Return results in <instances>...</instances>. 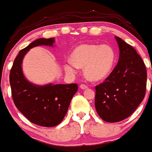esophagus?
<instances>
[{
    "label": "esophagus",
    "instance_id": "obj_1",
    "mask_svg": "<svg viewBox=\"0 0 152 152\" xmlns=\"http://www.w3.org/2000/svg\"><path fill=\"white\" fill-rule=\"evenodd\" d=\"M80 88L81 89H86V88H88V86H87V85H86V84H80Z\"/></svg>",
    "mask_w": 152,
    "mask_h": 152
}]
</instances>
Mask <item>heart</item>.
I'll use <instances>...</instances> for the list:
<instances>
[{
    "mask_svg": "<svg viewBox=\"0 0 152 152\" xmlns=\"http://www.w3.org/2000/svg\"><path fill=\"white\" fill-rule=\"evenodd\" d=\"M71 59L64 62V69L75 75L79 67L84 66V74L93 81L103 80L109 75L115 63V52L109 45L83 44L71 54Z\"/></svg>",
    "mask_w": 152,
    "mask_h": 152,
    "instance_id": "1",
    "label": "heart"
}]
</instances>
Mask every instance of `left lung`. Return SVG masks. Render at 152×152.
Segmentation results:
<instances>
[{
	"mask_svg": "<svg viewBox=\"0 0 152 152\" xmlns=\"http://www.w3.org/2000/svg\"><path fill=\"white\" fill-rule=\"evenodd\" d=\"M120 50L118 64L104 82L95 86V109L102 120L116 123L129 118L143 100L145 64L137 51L115 36Z\"/></svg>",
	"mask_w": 152,
	"mask_h": 152,
	"instance_id": "8db88e82",
	"label": "left lung"
}]
</instances>
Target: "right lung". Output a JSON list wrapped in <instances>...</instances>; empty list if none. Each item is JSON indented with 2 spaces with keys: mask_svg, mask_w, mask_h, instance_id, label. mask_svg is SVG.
Here are the masks:
<instances>
[{
  "mask_svg": "<svg viewBox=\"0 0 152 152\" xmlns=\"http://www.w3.org/2000/svg\"><path fill=\"white\" fill-rule=\"evenodd\" d=\"M55 41V37H52L31 42L20 51L10 74L15 105L30 122L40 126L52 127L61 124L78 89L76 83L35 85L27 80L23 75L22 61L28 50L37 46H53Z\"/></svg>",
  "mask_w": 152,
  "mask_h": 152,
  "instance_id": "right-lung-1",
  "label": "right lung"
}]
</instances>
